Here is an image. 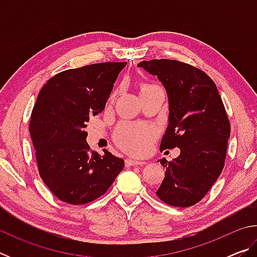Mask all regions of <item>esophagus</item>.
Segmentation results:
<instances>
[{"mask_svg":"<svg viewBox=\"0 0 257 257\" xmlns=\"http://www.w3.org/2000/svg\"><path fill=\"white\" fill-rule=\"evenodd\" d=\"M125 167H134V165H144L145 162L143 161H137V160H133V159H127L124 161Z\"/></svg>","mask_w":257,"mask_h":257,"instance_id":"1","label":"esophagus"}]
</instances>
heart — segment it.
<instances>
[{
  "label": "heart",
  "mask_w": 257,
  "mask_h": 257,
  "mask_svg": "<svg viewBox=\"0 0 257 257\" xmlns=\"http://www.w3.org/2000/svg\"><path fill=\"white\" fill-rule=\"evenodd\" d=\"M155 87L154 84H143L141 92H145ZM155 139V130L145 125L122 122L116 127L114 132V142L121 150L135 155L146 154Z\"/></svg>",
  "instance_id": "b5f03b06"
}]
</instances>
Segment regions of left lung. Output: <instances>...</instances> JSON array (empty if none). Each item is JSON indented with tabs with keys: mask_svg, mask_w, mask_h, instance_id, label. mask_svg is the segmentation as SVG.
<instances>
[{
	"mask_svg": "<svg viewBox=\"0 0 257 257\" xmlns=\"http://www.w3.org/2000/svg\"><path fill=\"white\" fill-rule=\"evenodd\" d=\"M138 67L158 77L168 93L169 125L160 149H180L170 162L160 160L165 172L156 196L175 207L193 206L205 197L224 167L230 121L222 98L214 81L188 63L155 59Z\"/></svg>",
	"mask_w": 257,
	"mask_h": 257,
	"instance_id": "left-lung-1",
	"label": "left lung"
}]
</instances>
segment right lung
I'll use <instances>...</instances> for the list:
<instances>
[{
  "label": "right lung",
  "instance_id": "obj_1",
  "mask_svg": "<svg viewBox=\"0 0 257 257\" xmlns=\"http://www.w3.org/2000/svg\"><path fill=\"white\" fill-rule=\"evenodd\" d=\"M127 62H104L56 73L42 87L29 121L37 169L44 184L64 203L82 205L106 193L123 160L87 144L89 118L103 111Z\"/></svg>",
  "mask_w": 257,
  "mask_h": 257
}]
</instances>
